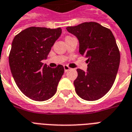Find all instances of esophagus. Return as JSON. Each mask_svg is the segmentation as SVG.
<instances>
[{"label": "esophagus", "instance_id": "1", "mask_svg": "<svg viewBox=\"0 0 132 132\" xmlns=\"http://www.w3.org/2000/svg\"><path fill=\"white\" fill-rule=\"evenodd\" d=\"M64 71H65V72H67L68 70H69L70 69V68H69L67 65H64Z\"/></svg>", "mask_w": 132, "mask_h": 132}]
</instances>
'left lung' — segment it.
<instances>
[{"label": "left lung", "mask_w": 132, "mask_h": 132, "mask_svg": "<svg viewBox=\"0 0 132 132\" xmlns=\"http://www.w3.org/2000/svg\"><path fill=\"white\" fill-rule=\"evenodd\" d=\"M66 29L79 40V52L88 58L87 70L77 69L75 91L86 101L103 97L112 86L117 77L120 53L112 32L94 22H84Z\"/></svg>", "instance_id": "obj_1"}]
</instances>
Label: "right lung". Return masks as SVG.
Wrapping results in <instances>:
<instances>
[{
    "label": "right lung",
    "mask_w": 132,
    "mask_h": 132,
    "mask_svg": "<svg viewBox=\"0 0 132 132\" xmlns=\"http://www.w3.org/2000/svg\"><path fill=\"white\" fill-rule=\"evenodd\" d=\"M61 34V28L31 27L13 38L9 56L11 74L21 92L32 100L46 101L57 91L64 67L60 64L51 68L42 61Z\"/></svg>",
    "instance_id": "right-lung-1"
}]
</instances>
